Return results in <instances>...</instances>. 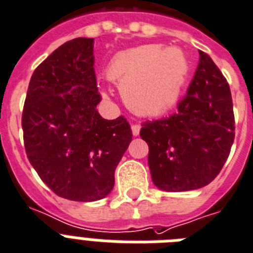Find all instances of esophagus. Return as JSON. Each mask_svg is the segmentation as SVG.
Segmentation results:
<instances>
[{
  "label": "esophagus",
  "instance_id": "34e87169",
  "mask_svg": "<svg viewBox=\"0 0 253 253\" xmlns=\"http://www.w3.org/2000/svg\"><path fill=\"white\" fill-rule=\"evenodd\" d=\"M139 130H141V125L139 124H133L132 125V132L133 136H138Z\"/></svg>",
  "mask_w": 253,
  "mask_h": 253
}]
</instances>
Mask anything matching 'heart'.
Instances as JSON below:
<instances>
[{"label": "heart", "mask_w": 253, "mask_h": 253, "mask_svg": "<svg viewBox=\"0 0 253 253\" xmlns=\"http://www.w3.org/2000/svg\"><path fill=\"white\" fill-rule=\"evenodd\" d=\"M107 73L124 92L130 110L141 116H159L180 98L189 64L179 49L149 44L117 54Z\"/></svg>", "instance_id": "b5f03b06"}]
</instances>
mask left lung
Segmentation results:
<instances>
[{"label": "left lung", "instance_id": "1", "mask_svg": "<svg viewBox=\"0 0 253 253\" xmlns=\"http://www.w3.org/2000/svg\"><path fill=\"white\" fill-rule=\"evenodd\" d=\"M187 95L169 117L145 121L139 132L149 145V169L159 189L184 192L213 181L235 138L227 81L203 50Z\"/></svg>", "mask_w": 253, "mask_h": 253}]
</instances>
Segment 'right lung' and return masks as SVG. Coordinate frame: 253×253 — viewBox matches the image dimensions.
Returning a JSON list of instances; mask_svg holds the SVG:
<instances>
[{"label": "right lung", "instance_id": "right-lung-1", "mask_svg": "<svg viewBox=\"0 0 253 253\" xmlns=\"http://www.w3.org/2000/svg\"><path fill=\"white\" fill-rule=\"evenodd\" d=\"M94 39L58 46L35 69L22 114L27 158L40 179L73 201L104 199L132 141L124 116L103 119L94 70Z\"/></svg>", "mask_w": 253, "mask_h": 253}]
</instances>
